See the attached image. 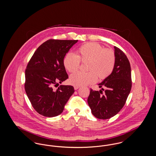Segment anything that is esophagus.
I'll return each instance as SVG.
<instances>
[{
	"label": "esophagus",
	"instance_id": "esophagus-1",
	"mask_svg": "<svg viewBox=\"0 0 156 156\" xmlns=\"http://www.w3.org/2000/svg\"><path fill=\"white\" fill-rule=\"evenodd\" d=\"M78 88H79L78 87H74V89H75V90H77Z\"/></svg>",
	"mask_w": 156,
	"mask_h": 156
}]
</instances>
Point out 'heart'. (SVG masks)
<instances>
[{
  "label": "heart",
  "mask_w": 156,
  "mask_h": 156,
  "mask_svg": "<svg viewBox=\"0 0 156 156\" xmlns=\"http://www.w3.org/2000/svg\"><path fill=\"white\" fill-rule=\"evenodd\" d=\"M115 54L113 50L104 48L101 45L90 42L82 45L75 55L68 52L66 55L63 64L69 73H74L80 67V61L87 62V73L78 72L71 75L70 84L80 87L96 81L97 76L104 80L111 74L115 65Z\"/></svg>",
  "instance_id": "obj_1"
}]
</instances>
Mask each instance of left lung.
<instances>
[{
  "label": "left lung",
  "mask_w": 156,
  "mask_h": 156,
  "mask_svg": "<svg viewBox=\"0 0 156 156\" xmlns=\"http://www.w3.org/2000/svg\"><path fill=\"white\" fill-rule=\"evenodd\" d=\"M115 65L108 78L98 84L99 91L90 89L88 104L94 116L108 119L115 116L126 103L132 88L131 67L125 53L114 47ZM103 87L105 88L104 94Z\"/></svg>",
  "instance_id": "left-lung-1"
}]
</instances>
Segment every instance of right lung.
Instances as JSON below:
<instances>
[{
  "label": "right lung",
  "mask_w": 156,
  "mask_h": 156,
  "mask_svg": "<svg viewBox=\"0 0 156 156\" xmlns=\"http://www.w3.org/2000/svg\"><path fill=\"white\" fill-rule=\"evenodd\" d=\"M78 40H48L34 52L25 71L24 88L33 108L45 117L60 115L74 94L71 85L54 87L68 78L63 64L69 49Z\"/></svg>",
  "instance_id": "add662e5"
}]
</instances>
